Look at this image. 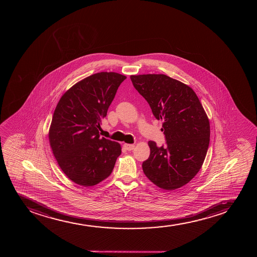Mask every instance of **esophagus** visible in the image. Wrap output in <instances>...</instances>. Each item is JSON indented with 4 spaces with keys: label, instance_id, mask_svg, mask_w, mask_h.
<instances>
[{
    "label": "esophagus",
    "instance_id": "34e87169",
    "mask_svg": "<svg viewBox=\"0 0 257 257\" xmlns=\"http://www.w3.org/2000/svg\"><path fill=\"white\" fill-rule=\"evenodd\" d=\"M124 148L127 151L133 150L134 148H135V145L134 144H124Z\"/></svg>",
    "mask_w": 257,
    "mask_h": 257
}]
</instances>
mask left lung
I'll return each mask as SVG.
<instances>
[{
  "instance_id": "8db88e82",
  "label": "left lung",
  "mask_w": 257,
  "mask_h": 257,
  "mask_svg": "<svg viewBox=\"0 0 257 257\" xmlns=\"http://www.w3.org/2000/svg\"><path fill=\"white\" fill-rule=\"evenodd\" d=\"M135 88L162 120L166 146L148 142L150 156L142 164L144 174L156 186L173 190L197 174L207 155L210 124L194 90L165 74L131 75Z\"/></svg>"
}]
</instances>
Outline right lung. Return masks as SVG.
Listing matches in <instances>:
<instances>
[{
  "label": "right lung",
  "mask_w": 257,
  "mask_h": 257,
  "mask_svg": "<svg viewBox=\"0 0 257 257\" xmlns=\"http://www.w3.org/2000/svg\"><path fill=\"white\" fill-rule=\"evenodd\" d=\"M127 77L101 72L86 77L62 95L54 111L49 141L64 174L84 187L94 186L111 174L121 148L99 137L118 87Z\"/></svg>",
  "instance_id": "right-lung-1"
}]
</instances>
